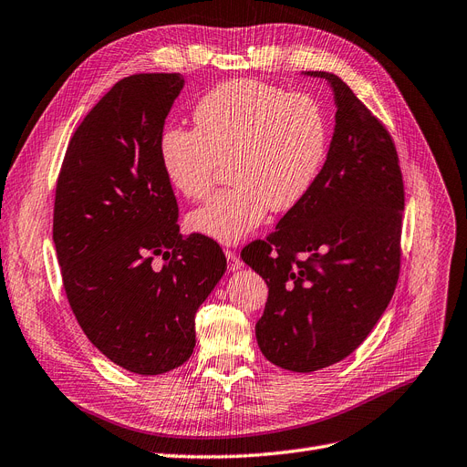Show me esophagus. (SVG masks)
<instances>
[{
	"label": "esophagus",
	"instance_id": "obj_1",
	"mask_svg": "<svg viewBox=\"0 0 467 467\" xmlns=\"http://www.w3.org/2000/svg\"><path fill=\"white\" fill-rule=\"evenodd\" d=\"M223 254H226V258H228V268L230 270H239L241 266H244V263H241V258L235 254V251L226 249V251H223Z\"/></svg>",
	"mask_w": 467,
	"mask_h": 467
}]
</instances>
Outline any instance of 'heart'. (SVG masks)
<instances>
[{"label": "heart", "mask_w": 467, "mask_h": 467, "mask_svg": "<svg viewBox=\"0 0 467 467\" xmlns=\"http://www.w3.org/2000/svg\"><path fill=\"white\" fill-rule=\"evenodd\" d=\"M195 130H166L159 157L166 182L185 199L211 195L226 162L232 188L188 216V226L220 244H235L263 223L268 209L287 213L320 174L327 120L308 93L260 80L220 84L197 101Z\"/></svg>", "instance_id": "1"}]
</instances>
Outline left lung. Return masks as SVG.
<instances>
[{
    "instance_id": "left-lung-1",
    "label": "left lung",
    "mask_w": 467,
    "mask_h": 467,
    "mask_svg": "<svg viewBox=\"0 0 467 467\" xmlns=\"http://www.w3.org/2000/svg\"><path fill=\"white\" fill-rule=\"evenodd\" d=\"M335 128L308 195L241 258L265 277L256 322L265 357L284 369L316 371L347 358L374 329L400 274L404 182L385 124L331 72Z\"/></svg>"
}]
</instances>
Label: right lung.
<instances>
[{"label": "right lung", "instance_id": "right-lung-1", "mask_svg": "<svg viewBox=\"0 0 467 467\" xmlns=\"http://www.w3.org/2000/svg\"><path fill=\"white\" fill-rule=\"evenodd\" d=\"M182 88L178 72L119 80L70 138L55 188L68 305L93 347L140 376L192 357L195 312L226 272L214 239L180 234L161 166L164 119Z\"/></svg>", "mask_w": 467, "mask_h": 467}]
</instances>
